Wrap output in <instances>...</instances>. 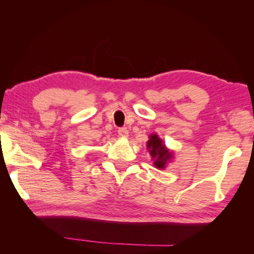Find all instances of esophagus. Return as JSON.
Wrapping results in <instances>:
<instances>
[{
	"label": "esophagus",
	"instance_id": "1",
	"mask_svg": "<svg viewBox=\"0 0 254 254\" xmlns=\"http://www.w3.org/2000/svg\"><path fill=\"white\" fill-rule=\"evenodd\" d=\"M118 133L121 137H127L128 136V131L127 130V127H120L118 130Z\"/></svg>",
	"mask_w": 254,
	"mask_h": 254
}]
</instances>
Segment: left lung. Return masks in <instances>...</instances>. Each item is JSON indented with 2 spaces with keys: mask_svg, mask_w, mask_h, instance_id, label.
Returning a JSON list of instances; mask_svg holds the SVG:
<instances>
[{
  "mask_svg": "<svg viewBox=\"0 0 254 254\" xmlns=\"http://www.w3.org/2000/svg\"><path fill=\"white\" fill-rule=\"evenodd\" d=\"M147 149L152 158L155 160L154 165L156 168L163 170L167 163L172 158V153L167 149L164 142L158 137L157 134H150L147 142Z\"/></svg>",
  "mask_w": 254,
  "mask_h": 254,
  "instance_id": "left-lung-1",
  "label": "left lung"
}]
</instances>
